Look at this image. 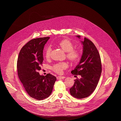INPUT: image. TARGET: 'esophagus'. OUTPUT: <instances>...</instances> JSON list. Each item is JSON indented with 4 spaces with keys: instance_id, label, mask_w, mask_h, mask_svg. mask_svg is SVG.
Here are the masks:
<instances>
[{
    "instance_id": "1",
    "label": "esophagus",
    "mask_w": 121,
    "mask_h": 121,
    "mask_svg": "<svg viewBox=\"0 0 121 121\" xmlns=\"http://www.w3.org/2000/svg\"><path fill=\"white\" fill-rule=\"evenodd\" d=\"M65 77L64 76H57V79H64Z\"/></svg>"
}]
</instances>
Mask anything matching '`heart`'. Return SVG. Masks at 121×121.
I'll return each instance as SVG.
<instances>
[{"instance_id":"1","label":"heart","mask_w":121,"mask_h":121,"mask_svg":"<svg viewBox=\"0 0 121 121\" xmlns=\"http://www.w3.org/2000/svg\"><path fill=\"white\" fill-rule=\"evenodd\" d=\"M58 45L65 52H66V56L70 61L76 62L80 60L82 56V52L79 48H73L74 45L69 39H63L58 42ZM52 51V47L48 46L45 49V55L46 58H49ZM68 64L66 62H59L52 67V70L58 74L63 73L64 69H67Z\"/></svg>"}]
</instances>
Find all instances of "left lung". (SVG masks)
<instances>
[{"instance_id":"8db88e82","label":"left lung","mask_w":121,"mask_h":121,"mask_svg":"<svg viewBox=\"0 0 121 121\" xmlns=\"http://www.w3.org/2000/svg\"><path fill=\"white\" fill-rule=\"evenodd\" d=\"M77 37L80 38V36ZM82 42L83 49L81 59L71 71L75 77L81 75V77L74 80L73 86L69 89L70 94L77 99L86 98L94 91L102 70L100 55L93 43L85 37Z\"/></svg>"}]
</instances>
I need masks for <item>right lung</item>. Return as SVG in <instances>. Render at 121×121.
<instances>
[{
  "label": "right lung",
  "instance_id": "add662e5",
  "mask_svg": "<svg viewBox=\"0 0 121 121\" xmlns=\"http://www.w3.org/2000/svg\"><path fill=\"white\" fill-rule=\"evenodd\" d=\"M49 37L33 39L21 49L17 60L18 78L27 93L38 100L47 98L51 94L56 77L50 73L40 75L44 60V46Z\"/></svg>",
  "mask_w": 121,
  "mask_h": 121
}]
</instances>
